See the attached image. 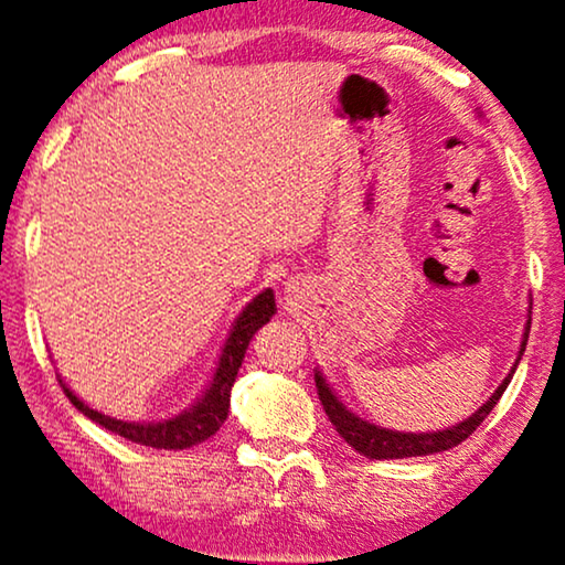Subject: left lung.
Returning <instances> with one entry per match:
<instances>
[{
    "label": "left lung",
    "instance_id": "obj_1",
    "mask_svg": "<svg viewBox=\"0 0 565 565\" xmlns=\"http://www.w3.org/2000/svg\"><path fill=\"white\" fill-rule=\"evenodd\" d=\"M527 333L524 330V341L522 349H519V359H522L524 345H527ZM516 359V364H519ZM514 364V370H516ZM514 370L509 372V377L501 382L499 390L488 397V403L480 405V408L472 413L470 418H465L462 424H457L452 428H445V431H428V434H403V431H393V428H382L374 426L370 420H361L359 416L345 408V405L338 401L333 390L328 387V382L322 380L320 372H315V385H318V395L322 408H326L330 424L335 426V431L343 436L349 445L356 449L359 455L370 457V460H403V457H424V455H434V452H445V449H452L457 445H462L468 436L476 431V428L483 424L488 413L493 411V405L501 401L503 390L514 377Z\"/></svg>",
    "mask_w": 565,
    "mask_h": 565
}]
</instances>
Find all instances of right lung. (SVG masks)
Instances as JSON below:
<instances>
[{"label": "right lung", "mask_w": 565, "mask_h": 565, "mask_svg": "<svg viewBox=\"0 0 565 565\" xmlns=\"http://www.w3.org/2000/svg\"><path fill=\"white\" fill-rule=\"evenodd\" d=\"M274 312H276L274 291L270 289L260 291V295L245 307L235 326H232V333L222 349L220 364H216L214 380L204 393V397H201V401L195 403L191 411L180 413V416H175V418L160 420V424H129V420H118V418L105 416V413H97L89 408V405L82 403L62 380L58 382H62L64 393L72 401L74 408L85 413L87 418H93L95 424L108 428V431L124 436V439H129V441H137V445H145V447L188 449L193 445H201V441H206L209 436H214L216 431H220V426L224 424V420H227L230 393H232V385H235L239 366H243L247 343H250V338L255 333H258V328H263L270 318H274Z\"/></svg>", "instance_id": "1"}]
</instances>
